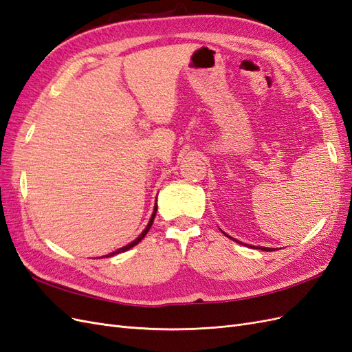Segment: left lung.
<instances>
[{
	"label": "left lung",
	"mask_w": 352,
	"mask_h": 352,
	"mask_svg": "<svg viewBox=\"0 0 352 352\" xmlns=\"http://www.w3.org/2000/svg\"><path fill=\"white\" fill-rule=\"evenodd\" d=\"M261 250H263V251H270V248H263V247H261Z\"/></svg>",
	"instance_id": "1"
}]
</instances>
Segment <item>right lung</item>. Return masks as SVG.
Listing matches in <instances>:
<instances>
[{
    "mask_svg": "<svg viewBox=\"0 0 352 352\" xmlns=\"http://www.w3.org/2000/svg\"><path fill=\"white\" fill-rule=\"evenodd\" d=\"M155 212H157V204H155V207H154V212H153V216H151V219H150V221H148V225H146V228L144 229V232L141 233L140 236H138L133 242H131L129 245H126V247H123V248H120V250H117V251H114V252H111V254H109V255H105V257H111V255H114V254H119V252H123V251H127V250H131L132 247H135L136 243H140L142 239H144V236L146 235L148 233V230H150V228L153 226V221H154V217H155Z\"/></svg>",
    "mask_w": 352,
    "mask_h": 352,
    "instance_id": "right-lung-1",
    "label": "right lung"
}]
</instances>
